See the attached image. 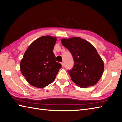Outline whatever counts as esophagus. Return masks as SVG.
<instances>
[{"instance_id":"obj_1","label":"esophagus","mask_w":122,"mask_h":122,"mask_svg":"<svg viewBox=\"0 0 122 122\" xmlns=\"http://www.w3.org/2000/svg\"><path fill=\"white\" fill-rule=\"evenodd\" d=\"M61 65H62V67H63V66H64V63L63 62H62L61 63Z\"/></svg>"}]
</instances>
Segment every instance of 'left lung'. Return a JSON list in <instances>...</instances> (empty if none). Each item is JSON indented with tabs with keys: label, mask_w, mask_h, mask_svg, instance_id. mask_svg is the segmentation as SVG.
Segmentation results:
<instances>
[{
	"label": "left lung",
	"mask_w": 122,
	"mask_h": 122,
	"mask_svg": "<svg viewBox=\"0 0 122 122\" xmlns=\"http://www.w3.org/2000/svg\"><path fill=\"white\" fill-rule=\"evenodd\" d=\"M74 60L73 68L68 71L72 81L77 86L86 88L95 85L104 71V62L93 45L80 37L62 39Z\"/></svg>",
	"instance_id": "left-lung-1"
}]
</instances>
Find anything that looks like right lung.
I'll return each instance as SVG.
<instances>
[{
	"mask_svg": "<svg viewBox=\"0 0 122 122\" xmlns=\"http://www.w3.org/2000/svg\"><path fill=\"white\" fill-rule=\"evenodd\" d=\"M56 37L45 36L34 40L20 62V71L26 81L34 87H46L54 81L60 63L55 61L53 49Z\"/></svg>",
	"mask_w": 122,
	"mask_h": 122,
	"instance_id": "right-lung-1",
	"label": "right lung"
}]
</instances>
